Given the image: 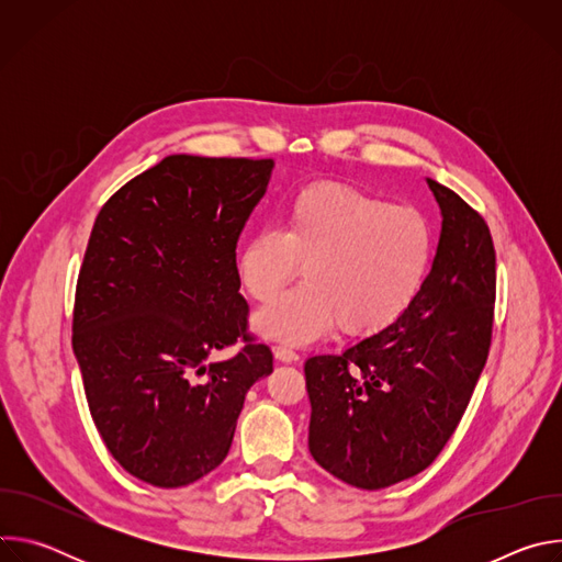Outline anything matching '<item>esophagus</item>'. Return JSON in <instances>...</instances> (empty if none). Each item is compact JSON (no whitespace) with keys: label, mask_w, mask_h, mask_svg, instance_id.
I'll use <instances>...</instances> for the list:
<instances>
[{"label":"esophagus","mask_w":562,"mask_h":562,"mask_svg":"<svg viewBox=\"0 0 562 562\" xmlns=\"http://www.w3.org/2000/svg\"><path fill=\"white\" fill-rule=\"evenodd\" d=\"M273 353H276V358H278L280 362H295V360L300 358L297 351L291 349L289 345H278V347L273 349Z\"/></svg>","instance_id":"obj_1"}]
</instances>
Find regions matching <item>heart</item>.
Wrapping results in <instances>:
<instances>
[{
    "instance_id": "1",
    "label": "heart",
    "mask_w": 562,
    "mask_h": 562,
    "mask_svg": "<svg viewBox=\"0 0 562 562\" xmlns=\"http://www.w3.org/2000/svg\"><path fill=\"white\" fill-rule=\"evenodd\" d=\"M434 256V224L418 206L323 182L282 204L278 228L247 239L235 271L254 300L270 302L303 265L307 280L258 313L265 336L304 342L338 323L342 334L367 338L407 313Z\"/></svg>"
}]
</instances>
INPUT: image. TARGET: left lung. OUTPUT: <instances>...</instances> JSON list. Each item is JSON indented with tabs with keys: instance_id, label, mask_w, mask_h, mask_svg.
Listing matches in <instances>:
<instances>
[{
	"instance_id": "1",
	"label": "left lung",
	"mask_w": 562,
	"mask_h": 562,
	"mask_svg": "<svg viewBox=\"0 0 562 562\" xmlns=\"http://www.w3.org/2000/svg\"><path fill=\"white\" fill-rule=\"evenodd\" d=\"M427 182L442 211V233L416 302L384 331L304 364L308 451L358 490H384L438 458L492 347V231L458 193Z\"/></svg>"
}]
</instances>
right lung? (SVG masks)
Instances as JSON below:
<instances>
[{"instance_id": "1", "label": "right lung", "mask_w": 562, "mask_h": 562, "mask_svg": "<svg viewBox=\"0 0 562 562\" xmlns=\"http://www.w3.org/2000/svg\"><path fill=\"white\" fill-rule=\"evenodd\" d=\"M271 169L269 157L169 155L95 217L75 286L72 351L106 449L153 487L213 471L247 391L273 371L235 271ZM237 341L235 357L207 362Z\"/></svg>"}]
</instances>
